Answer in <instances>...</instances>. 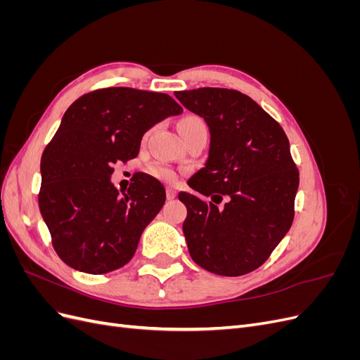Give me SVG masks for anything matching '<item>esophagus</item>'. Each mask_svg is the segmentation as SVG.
<instances>
[{"instance_id":"34e87169","label":"esophagus","mask_w":360,"mask_h":360,"mask_svg":"<svg viewBox=\"0 0 360 360\" xmlns=\"http://www.w3.org/2000/svg\"><path fill=\"white\" fill-rule=\"evenodd\" d=\"M177 197V191L176 189H174V188H167V198L168 200H174V198H176Z\"/></svg>"}]
</instances>
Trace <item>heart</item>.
Listing matches in <instances>:
<instances>
[{
  "label": "heart",
  "mask_w": 360,
  "mask_h": 360,
  "mask_svg": "<svg viewBox=\"0 0 360 360\" xmlns=\"http://www.w3.org/2000/svg\"><path fill=\"white\" fill-rule=\"evenodd\" d=\"M197 126H205V122L201 117L197 115H189L186 118L181 120L180 123V130L184 129H189V127H197ZM147 136V135H146ZM148 172L151 176L162 180V181H174L177 179V171L174 169L172 167H169L168 163H163V162H155L151 163L148 167Z\"/></svg>",
  "instance_id": "b5f03b06"
}]
</instances>
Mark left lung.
<instances>
[{
    "mask_svg": "<svg viewBox=\"0 0 360 360\" xmlns=\"http://www.w3.org/2000/svg\"><path fill=\"white\" fill-rule=\"evenodd\" d=\"M174 94L210 129L209 159L188 183L212 201L179 195L188 209L183 233L189 254L212 274L246 275L264 264L294 219L299 169L288 138L274 117L237 90L204 86Z\"/></svg>",
    "mask_w": 360,
    "mask_h": 360,
    "instance_id": "obj_1",
    "label": "left lung"
}]
</instances>
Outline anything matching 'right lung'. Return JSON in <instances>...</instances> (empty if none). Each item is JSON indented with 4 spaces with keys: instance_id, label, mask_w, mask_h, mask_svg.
I'll return each mask as SVG.
<instances>
[{
    "instance_id": "right-lung-1",
    "label": "right lung",
    "mask_w": 360,
    "mask_h": 360,
    "mask_svg": "<svg viewBox=\"0 0 360 360\" xmlns=\"http://www.w3.org/2000/svg\"><path fill=\"white\" fill-rule=\"evenodd\" d=\"M183 108L165 93L108 86L81 96L43 150L40 213L68 266L103 275L127 264L165 202L163 184L139 172L122 195L112 165L139 153L143 135Z\"/></svg>"
}]
</instances>
